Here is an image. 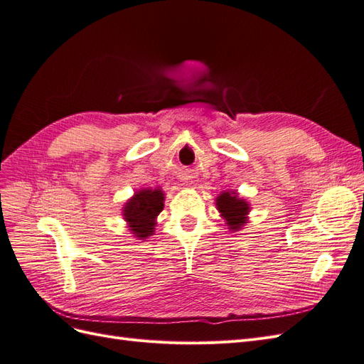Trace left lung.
<instances>
[{
	"mask_svg": "<svg viewBox=\"0 0 364 364\" xmlns=\"http://www.w3.org/2000/svg\"><path fill=\"white\" fill-rule=\"evenodd\" d=\"M215 208L230 232H237L249 223L250 203L240 197L237 191L226 190L220 193L215 197Z\"/></svg>",
	"mask_w": 364,
	"mask_h": 364,
	"instance_id": "1",
	"label": "left lung"
}]
</instances>
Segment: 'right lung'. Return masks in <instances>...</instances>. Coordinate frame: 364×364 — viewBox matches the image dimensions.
I'll return each mask as SVG.
<instances>
[{"instance_id":"obj_1","label":"right lung","mask_w":364,"mask_h":364,"mask_svg":"<svg viewBox=\"0 0 364 364\" xmlns=\"http://www.w3.org/2000/svg\"><path fill=\"white\" fill-rule=\"evenodd\" d=\"M165 193L162 188H141L123 206V218L138 240H146L155 232L156 218L164 209Z\"/></svg>"}]
</instances>
